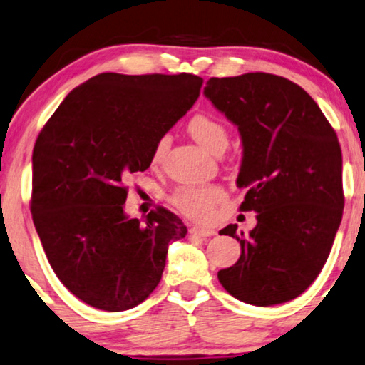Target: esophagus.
Returning a JSON list of instances; mask_svg holds the SVG:
<instances>
[{
    "label": "esophagus",
    "instance_id": "obj_1",
    "mask_svg": "<svg viewBox=\"0 0 365 365\" xmlns=\"http://www.w3.org/2000/svg\"><path fill=\"white\" fill-rule=\"evenodd\" d=\"M191 235H197V237H211L215 235V232L211 228H203V227H192L191 228Z\"/></svg>",
    "mask_w": 365,
    "mask_h": 365
}]
</instances>
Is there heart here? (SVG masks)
<instances>
[{
  "instance_id": "heart-1",
  "label": "heart",
  "mask_w": 365,
  "mask_h": 365,
  "mask_svg": "<svg viewBox=\"0 0 365 365\" xmlns=\"http://www.w3.org/2000/svg\"><path fill=\"white\" fill-rule=\"evenodd\" d=\"M187 132L205 150L217 154L228 145V132L211 115H195L187 123ZM168 137H162L152 152V164L157 165L168 150ZM223 190L218 186H181L170 196V201L179 211L195 220L210 218L213 206L223 200Z\"/></svg>"
}]
</instances>
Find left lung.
Wrapping results in <instances>:
<instances>
[{
	"instance_id": "left-lung-1",
	"label": "left lung",
	"mask_w": 365,
	"mask_h": 365,
	"mask_svg": "<svg viewBox=\"0 0 365 365\" xmlns=\"http://www.w3.org/2000/svg\"><path fill=\"white\" fill-rule=\"evenodd\" d=\"M205 96L238 127L237 186L247 187L240 210L257 213L249 237L237 225L220 230L240 242L242 254L218 281L254 307L298 298L325 265L344 213L335 130L313 98L281 76L211 78Z\"/></svg>"
}]
</instances>
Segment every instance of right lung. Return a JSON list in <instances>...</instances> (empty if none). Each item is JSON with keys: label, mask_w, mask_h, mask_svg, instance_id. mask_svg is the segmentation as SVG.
<instances>
[{"label": "right lung", "mask_w": 365, "mask_h": 365, "mask_svg": "<svg viewBox=\"0 0 365 365\" xmlns=\"http://www.w3.org/2000/svg\"><path fill=\"white\" fill-rule=\"evenodd\" d=\"M195 74L103 73L73 89L31 155V218L61 282L105 312H125L159 284L170 242L187 233L159 208L125 215L128 175L150 168L155 143L200 96Z\"/></svg>", "instance_id": "obj_1"}]
</instances>
